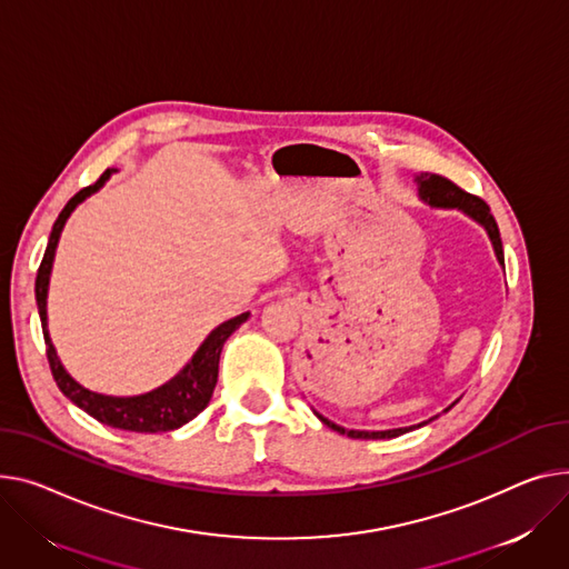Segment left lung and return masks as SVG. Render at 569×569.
Listing matches in <instances>:
<instances>
[{
	"mask_svg": "<svg viewBox=\"0 0 569 569\" xmlns=\"http://www.w3.org/2000/svg\"><path fill=\"white\" fill-rule=\"evenodd\" d=\"M413 180H416V187H419V199H421L423 203H428L430 208L460 210V212H465L467 217H471L473 221H478V223L482 226V229L487 231L491 247H495L497 260H499L501 264L506 262V260H503V244H501L499 226H497L495 217H491V212H489V208H487L485 201H480L478 197H471V194L462 192V189H460L458 184H452L450 180H446V178H441V176H437V173H421V176H416ZM452 405H456V402H452ZM452 405H450V407H452ZM450 407H448V409H450ZM448 409H446V411H448ZM313 413L318 416V419H320L327 428H331V430H336V432H340V435H348V437H352V439H391V437H400V435L409 432L411 428H416V426H409V428H393V430H346V428L336 426L333 421L325 419V416L318 413L316 409H313ZM435 419H437V416H432L430 421H435ZM430 421L419 423V428L426 426V423H430Z\"/></svg>",
	"mask_w": 569,
	"mask_h": 569,
	"instance_id": "8db88e82",
	"label": "left lung"
}]
</instances>
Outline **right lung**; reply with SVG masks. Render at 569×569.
I'll return each mask as SVG.
<instances>
[{
	"label": "right lung",
	"instance_id": "right-lung-1",
	"mask_svg": "<svg viewBox=\"0 0 569 569\" xmlns=\"http://www.w3.org/2000/svg\"><path fill=\"white\" fill-rule=\"evenodd\" d=\"M111 173H113V169H107L98 182L80 189V192L66 203V208L61 210V214L57 217V221L52 226L46 256L41 260V268H38L36 305H38V316H41V325H43L48 361H50L54 382L61 389V393L78 405L80 409H84L89 416H93L96 421L111 426V428H119V430H130V432H169V430H178L180 426L189 423L194 416H199L208 407L214 385H217L221 348L226 340H229V336L242 322L249 320V311L214 327L203 343L199 346L194 357L184 363V368L178 375H173L169 382H164L162 387L148 391V393L104 396V393L89 391L78 380H72L70 372L63 368V363L52 346L50 331H48V288H50L52 262H54L57 244H59V238H61V231H63L68 217L82 201H87L91 194H96L98 189L111 178Z\"/></svg>",
	"mask_w": 569,
	"mask_h": 569
}]
</instances>
